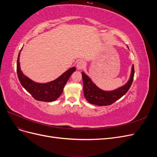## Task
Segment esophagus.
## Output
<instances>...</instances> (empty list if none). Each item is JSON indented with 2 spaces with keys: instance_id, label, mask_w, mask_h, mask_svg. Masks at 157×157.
Listing matches in <instances>:
<instances>
[{
  "instance_id": "esophagus-1",
  "label": "esophagus",
  "mask_w": 157,
  "mask_h": 157,
  "mask_svg": "<svg viewBox=\"0 0 157 157\" xmlns=\"http://www.w3.org/2000/svg\"><path fill=\"white\" fill-rule=\"evenodd\" d=\"M85 67V62L83 61H80L77 64V67L78 70H81Z\"/></svg>"
}]
</instances>
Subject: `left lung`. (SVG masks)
<instances>
[{
  "instance_id": "8db88e82",
  "label": "left lung",
  "mask_w": 157,
  "mask_h": 157,
  "mask_svg": "<svg viewBox=\"0 0 157 157\" xmlns=\"http://www.w3.org/2000/svg\"><path fill=\"white\" fill-rule=\"evenodd\" d=\"M134 66L132 65L130 77L126 84L111 91H105L98 88L88 76L82 72L84 97L90 103L94 105L99 106L111 105L128 91L134 80Z\"/></svg>"
}]
</instances>
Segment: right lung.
<instances>
[{
  "instance_id": "right-lung-1",
  "label": "right lung",
  "mask_w": 157,
  "mask_h": 157,
  "mask_svg": "<svg viewBox=\"0 0 157 157\" xmlns=\"http://www.w3.org/2000/svg\"><path fill=\"white\" fill-rule=\"evenodd\" d=\"M20 53H19L17 60V73L19 80L21 86L38 101L51 102L56 100L62 94L65 85L71 75L76 71V68L73 67L53 81L47 83L35 82L22 73L20 64Z\"/></svg>"
}]
</instances>
